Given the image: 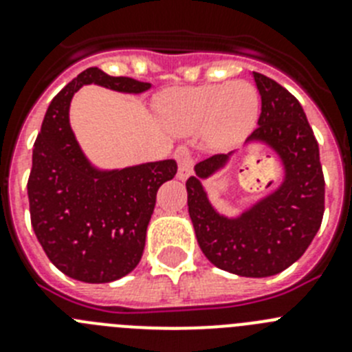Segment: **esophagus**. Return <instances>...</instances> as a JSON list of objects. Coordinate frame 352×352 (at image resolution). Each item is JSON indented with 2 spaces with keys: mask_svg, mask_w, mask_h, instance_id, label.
I'll return each mask as SVG.
<instances>
[{
  "mask_svg": "<svg viewBox=\"0 0 352 352\" xmlns=\"http://www.w3.org/2000/svg\"><path fill=\"white\" fill-rule=\"evenodd\" d=\"M174 158L178 162V178L186 179L192 174V169H194V160H192L190 151H188L185 146H179V148L174 151Z\"/></svg>",
  "mask_w": 352,
  "mask_h": 352,
  "instance_id": "obj_1",
  "label": "esophagus"
}]
</instances>
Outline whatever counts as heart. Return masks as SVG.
I'll return each mask as SVG.
<instances>
[{
    "label": "heart",
    "instance_id": "b5f03b06",
    "mask_svg": "<svg viewBox=\"0 0 352 352\" xmlns=\"http://www.w3.org/2000/svg\"><path fill=\"white\" fill-rule=\"evenodd\" d=\"M164 125L188 135L197 130L211 148H227L254 129L259 114V95L248 80L183 86L164 93L158 102Z\"/></svg>",
    "mask_w": 352,
    "mask_h": 352
}]
</instances>
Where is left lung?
I'll use <instances>...</instances> for the list:
<instances>
[{"instance_id":"left-lung-1","label":"left lung","mask_w":352,"mask_h":352,"mask_svg":"<svg viewBox=\"0 0 352 352\" xmlns=\"http://www.w3.org/2000/svg\"><path fill=\"white\" fill-rule=\"evenodd\" d=\"M254 80L261 116L247 142H264L280 157L284 182L239 217H223L211 206L203 179L222 169L231 151L199 162L195 176L186 179V194L197 243L208 261L223 272L263 278L284 272L312 243L324 213V176L319 144L300 102L263 74L254 72Z\"/></svg>"}]
</instances>
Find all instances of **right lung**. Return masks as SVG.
I'll return each mask as SVG.
<instances>
[{
  "instance_id": "1",
  "label": "right lung",
  "mask_w": 352,
  "mask_h": 352,
  "mask_svg": "<svg viewBox=\"0 0 352 352\" xmlns=\"http://www.w3.org/2000/svg\"><path fill=\"white\" fill-rule=\"evenodd\" d=\"M84 84L121 93L151 88L132 77L107 76L91 67L52 98L33 146L28 179L31 226L56 268L88 284L129 275L144 252L146 229L157 192L174 178V160L100 170L84 157L70 129L72 96Z\"/></svg>"
}]
</instances>
